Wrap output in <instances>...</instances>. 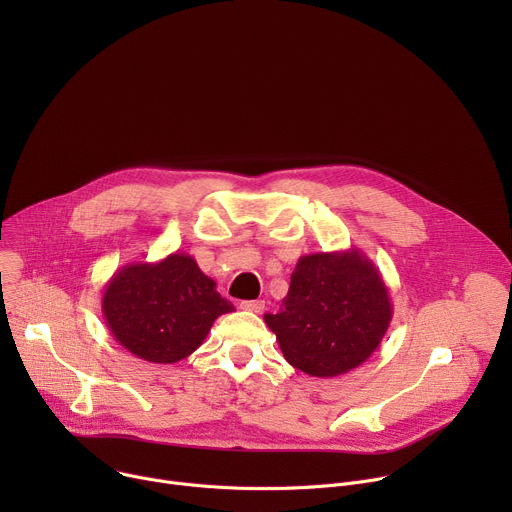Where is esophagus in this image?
Returning <instances> with one entry per match:
<instances>
[{"mask_svg": "<svg viewBox=\"0 0 512 512\" xmlns=\"http://www.w3.org/2000/svg\"><path fill=\"white\" fill-rule=\"evenodd\" d=\"M239 308L245 310V312H255V314H259V312L265 310V302H263V300H247V302H241Z\"/></svg>", "mask_w": 512, "mask_h": 512, "instance_id": "1", "label": "esophagus"}]
</instances>
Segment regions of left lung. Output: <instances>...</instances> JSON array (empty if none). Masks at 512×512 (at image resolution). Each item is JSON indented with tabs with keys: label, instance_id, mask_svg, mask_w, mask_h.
Instances as JSON below:
<instances>
[{
	"label": "left lung",
	"instance_id": "left-lung-1",
	"mask_svg": "<svg viewBox=\"0 0 512 512\" xmlns=\"http://www.w3.org/2000/svg\"><path fill=\"white\" fill-rule=\"evenodd\" d=\"M393 318L389 287L360 249L300 257L287 296L265 324L291 367L332 379L379 348Z\"/></svg>",
	"mask_w": 512,
	"mask_h": 512
}]
</instances>
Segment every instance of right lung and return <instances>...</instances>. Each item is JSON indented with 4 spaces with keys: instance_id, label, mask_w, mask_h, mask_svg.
Masks as SVG:
<instances>
[{
    "instance_id": "add662e5",
    "label": "right lung",
    "mask_w": 512,
    "mask_h": 512,
    "mask_svg": "<svg viewBox=\"0 0 512 512\" xmlns=\"http://www.w3.org/2000/svg\"><path fill=\"white\" fill-rule=\"evenodd\" d=\"M103 318L133 356L172 364L190 356L214 320L235 312L192 255L170 253L156 263H127L103 291Z\"/></svg>"
}]
</instances>
